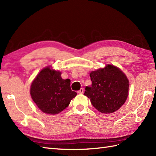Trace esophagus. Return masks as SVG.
Segmentation results:
<instances>
[{
	"mask_svg": "<svg viewBox=\"0 0 156 156\" xmlns=\"http://www.w3.org/2000/svg\"><path fill=\"white\" fill-rule=\"evenodd\" d=\"M78 93H79V94H83V89L81 88L79 91H78Z\"/></svg>",
	"mask_w": 156,
	"mask_h": 156,
	"instance_id": "esophagus-1",
	"label": "esophagus"
}]
</instances>
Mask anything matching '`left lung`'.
<instances>
[{"label":"left lung","instance_id":"1","mask_svg":"<svg viewBox=\"0 0 156 156\" xmlns=\"http://www.w3.org/2000/svg\"><path fill=\"white\" fill-rule=\"evenodd\" d=\"M91 86H86L83 95L102 113L117 111L126 101L129 82L126 75L117 67L108 65L90 73Z\"/></svg>","mask_w":156,"mask_h":156}]
</instances>
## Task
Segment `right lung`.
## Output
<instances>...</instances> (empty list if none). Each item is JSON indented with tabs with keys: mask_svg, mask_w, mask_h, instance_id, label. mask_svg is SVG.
Instances as JSON below:
<instances>
[{
	"mask_svg": "<svg viewBox=\"0 0 156 156\" xmlns=\"http://www.w3.org/2000/svg\"><path fill=\"white\" fill-rule=\"evenodd\" d=\"M59 71L45 68L31 83L30 94L35 104L43 113L55 115L69 105L77 93L72 91L70 80L61 78Z\"/></svg>",
	"mask_w": 156,
	"mask_h": 156,
	"instance_id": "1",
	"label": "right lung"
}]
</instances>
